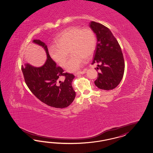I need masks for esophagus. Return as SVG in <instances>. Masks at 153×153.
Instances as JSON below:
<instances>
[{"instance_id":"34e87169","label":"esophagus","mask_w":153,"mask_h":153,"mask_svg":"<svg viewBox=\"0 0 153 153\" xmlns=\"http://www.w3.org/2000/svg\"><path fill=\"white\" fill-rule=\"evenodd\" d=\"M85 73V70H83V71H78V72H77V73H75L74 74L75 76H76V75H78L79 74H84Z\"/></svg>"}]
</instances>
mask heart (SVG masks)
Returning <instances> with one entry per match:
<instances>
[{"label":"heart","mask_w":153,"mask_h":153,"mask_svg":"<svg viewBox=\"0 0 153 153\" xmlns=\"http://www.w3.org/2000/svg\"><path fill=\"white\" fill-rule=\"evenodd\" d=\"M55 46L48 49L51 58L61 67L66 65L69 52L71 56L66 64V69L69 72L78 70L87 59L95 53L97 39L91 28L70 27L62 31L54 41Z\"/></svg>","instance_id":"obj_1"}]
</instances>
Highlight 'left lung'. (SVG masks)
Segmentation results:
<instances>
[{
    "instance_id": "obj_1",
    "label": "left lung",
    "mask_w": 153,
    "mask_h": 153,
    "mask_svg": "<svg viewBox=\"0 0 153 153\" xmlns=\"http://www.w3.org/2000/svg\"><path fill=\"white\" fill-rule=\"evenodd\" d=\"M90 27L98 40L92 62L100 64L97 68L100 72L95 85L101 89H113L121 82L124 74L125 61L121 48L108 28L94 21L91 22Z\"/></svg>"
}]
</instances>
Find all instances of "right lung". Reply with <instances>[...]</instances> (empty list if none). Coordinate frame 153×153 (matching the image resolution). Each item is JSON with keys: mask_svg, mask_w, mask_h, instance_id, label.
<instances>
[{"mask_svg": "<svg viewBox=\"0 0 153 153\" xmlns=\"http://www.w3.org/2000/svg\"><path fill=\"white\" fill-rule=\"evenodd\" d=\"M33 42L41 46L47 53V60L39 68L27 64L21 69L25 83L31 92L39 100L49 106L64 108L68 107L74 100L75 92L72 87L75 76L64 73L61 67L56 65L51 58L46 45L39 39ZM64 77L65 80L59 79Z\"/></svg>", "mask_w": 153, "mask_h": 153, "instance_id": "1", "label": "right lung"}]
</instances>
